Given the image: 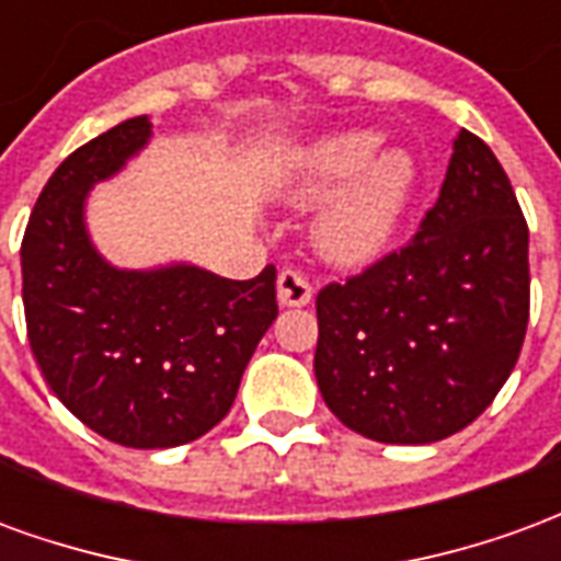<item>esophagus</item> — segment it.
Here are the masks:
<instances>
[{
	"mask_svg": "<svg viewBox=\"0 0 561 561\" xmlns=\"http://www.w3.org/2000/svg\"><path fill=\"white\" fill-rule=\"evenodd\" d=\"M276 297L282 306H306L312 300V285L297 270H282L276 279Z\"/></svg>",
	"mask_w": 561,
	"mask_h": 561,
	"instance_id": "esophagus-1",
	"label": "esophagus"
}]
</instances>
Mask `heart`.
I'll return each instance as SVG.
<instances>
[{"label": "heart", "instance_id": "1", "mask_svg": "<svg viewBox=\"0 0 561 561\" xmlns=\"http://www.w3.org/2000/svg\"><path fill=\"white\" fill-rule=\"evenodd\" d=\"M376 128H345L312 140L291 164V188L300 201L333 195L318 213L316 243L336 264H366L388 249L421 185L412 149L381 147Z\"/></svg>", "mask_w": 561, "mask_h": 561}]
</instances>
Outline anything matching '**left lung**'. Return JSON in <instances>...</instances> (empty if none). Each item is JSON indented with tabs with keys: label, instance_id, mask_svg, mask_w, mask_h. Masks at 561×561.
Returning a JSON list of instances; mask_svg holds the SVG:
<instances>
[{
	"label": "left lung",
	"instance_id": "left-lung-1",
	"mask_svg": "<svg viewBox=\"0 0 561 561\" xmlns=\"http://www.w3.org/2000/svg\"><path fill=\"white\" fill-rule=\"evenodd\" d=\"M316 309L318 390L348 430L433 445L469 426L529 324V228L493 149L462 128L417 237Z\"/></svg>",
	"mask_w": 561,
	"mask_h": 561
}]
</instances>
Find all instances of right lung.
Masks as SVG:
<instances>
[{"label":"right lung","mask_w":561,"mask_h":561,"mask_svg":"<svg viewBox=\"0 0 561 561\" xmlns=\"http://www.w3.org/2000/svg\"><path fill=\"white\" fill-rule=\"evenodd\" d=\"M152 140L131 116L75 149L35 201L23 309L35 364L68 412L123 447L195 442L231 412L245 364L279 316L273 264L225 279L171 261L116 267L92 243L87 201Z\"/></svg>","instance_id":"obj_1"}]
</instances>
